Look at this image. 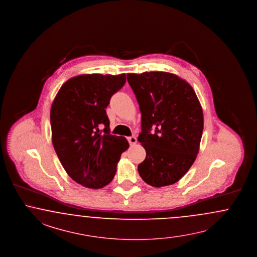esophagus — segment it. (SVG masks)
Listing matches in <instances>:
<instances>
[{
    "label": "esophagus",
    "instance_id": "1",
    "mask_svg": "<svg viewBox=\"0 0 257 257\" xmlns=\"http://www.w3.org/2000/svg\"><path fill=\"white\" fill-rule=\"evenodd\" d=\"M127 141H128L131 146H133V145H135L137 143V139L134 136H131V137H127Z\"/></svg>",
    "mask_w": 257,
    "mask_h": 257
}]
</instances>
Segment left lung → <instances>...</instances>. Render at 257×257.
Returning a JSON list of instances; mask_svg holds the SVG:
<instances>
[{"label": "left lung", "instance_id": "8db88e82", "mask_svg": "<svg viewBox=\"0 0 257 257\" xmlns=\"http://www.w3.org/2000/svg\"><path fill=\"white\" fill-rule=\"evenodd\" d=\"M126 77L141 111L138 141L147 152L138 172L151 186L173 184L189 170L199 152L203 114L196 92L166 72Z\"/></svg>", "mask_w": 257, "mask_h": 257}]
</instances>
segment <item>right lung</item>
<instances>
[{"instance_id":"1","label":"right lung","mask_w":257,"mask_h":257,"mask_svg":"<svg viewBox=\"0 0 257 257\" xmlns=\"http://www.w3.org/2000/svg\"><path fill=\"white\" fill-rule=\"evenodd\" d=\"M125 83V75H81L64 83L54 100L50 122L52 142L68 175L88 188L112 181L124 137L111 135L106 109Z\"/></svg>"}]
</instances>
